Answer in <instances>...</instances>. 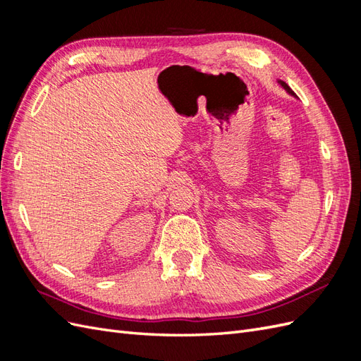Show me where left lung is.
I'll list each match as a JSON object with an SVG mask.
<instances>
[{"label": "left lung", "mask_w": 361, "mask_h": 361, "mask_svg": "<svg viewBox=\"0 0 361 361\" xmlns=\"http://www.w3.org/2000/svg\"><path fill=\"white\" fill-rule=\"evenodd\" d=\"M279 82H280V85H281V87H283V89H285V90H286V92H288V93H289V94H292V96H295V93H293V92H292V89H290V87H289V85H288V84H286V82H285V81H279Z\"/></svg>", "instance_id": "1"}]
</instances>
